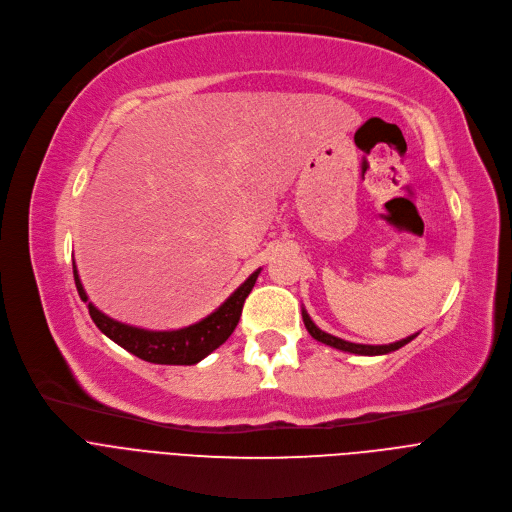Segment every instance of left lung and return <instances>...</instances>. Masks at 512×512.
Returning <instances> with one entry per match:
<instances>
[{
  "label": "left lung",
  "instance_id": "8db88e82",
  "mask_svg": "<svg viewBox=\"0 0 512 512\" xmlns=\"http://www.w3.org/2000/svg\"><path fill=\"white\" fill-rule=\"evenodd\" d=\"M303 321H305L307 332H309L315 340L324 342V344H328V346H334V348H338V351L353 353V355H365V357L388 355V353H392V351H398L400 346L409 344V342L417 336V334H413V336H407V338H402V340L392 342V344H355V342H348V340L336 338V336H332V334H328V332H324V330H319V328L313 324V319L309 317V313H307L305 309H303Z\"/></svg>",
  "mask_w": 512,
  "mask_h": 512
}]
</instances>
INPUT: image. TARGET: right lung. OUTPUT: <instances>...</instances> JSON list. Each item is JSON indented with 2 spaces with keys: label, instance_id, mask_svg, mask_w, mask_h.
I'll use <instances>...</instances> for the list:
<instances>
[{
  "label": "right lung",
  "instance_id": "right-lung-1",
  "mask_svg": "<svg viewBox=\"0 0 512 512\" xmlns=\"http://www.w3.org/2000/svg\"><path fill=\"white\" fill-rule=\"evenodd\" d=\"M72 270H74V282H76V290L80 294V299L89 305L91 319L95 321V326L107 338L120 344L124 351L132 353L134 357H139L149 363L195 365L230 338V334L238 326L242 305H245V299L253 290L261 267L257 272H253L245 282H242L230 294V297L213 313H209L205 319L197 321V324L188 326V328L168 330V332L134 328V326L122 324V321L107 317L93 303H89L87 292H85L83 284H80L76 265H72Z\"/></svg>",
  "mask_w": 512,
  "mask_h": 512
}]
</instances>
